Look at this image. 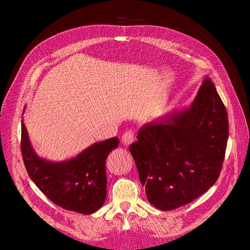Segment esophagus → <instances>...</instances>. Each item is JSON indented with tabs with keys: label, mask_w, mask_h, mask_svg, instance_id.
Instances as JSON below:
<instances>
[{
	"label": "esophagus",
	"mask_w": 250,
	"mask_h": 250,
	"mask_svg": "<svg viewBox=\"0 0 250 250\" xmlns=\"http://www.w3.org/2000/svg\"><path fill=\"white\" fill-rule=\"evenodd\" d=\"M134 142V133L132 131L125 132L124 135L121 137V143L125 146H130L132 143Z\"/></svg>",
	"instance_id": "34e87169"
}]
</instances>
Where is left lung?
Wrapping results in <instances>:
<instances>
[{
    "label": "left lung",
    "mask_w": 250,
    "mask_h": 250,
    "mask_svg": "<svg viewBox=\"0 0 250 250\" xmlns=\"http://www.w3.org/2000/svg\"><path fill=\"white\" fill-rule=\"evenodd\" d=\"M229 120L209 77L189 107L144 125L130 146L151 205L172 210L204 194L221 171Z\"/></svg>",
    "instance_id": "left-lung-1"
}]
</instances>
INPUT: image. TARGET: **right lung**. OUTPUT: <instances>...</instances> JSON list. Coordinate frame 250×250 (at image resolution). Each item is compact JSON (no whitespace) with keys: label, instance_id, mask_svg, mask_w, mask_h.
<instances>
[{"label":"right lung","instance_id":"right-lung-1","mask_svg":"<svg viewBox=\"0 0 250 250\" xmlns=\"http://www.w3.org/2000/svg\"><path fill=\"white\" fill-rule=\"evenodd\" d=\"M118 146L119 140L113 137L94 143L70 160L49 161L35 152L21 121V152L30 178L51 202L76 213L90 215L103 206L106 158Z\"/></svg>","mask_w":250,"mask_h":250}]
</instances>
